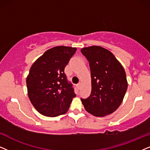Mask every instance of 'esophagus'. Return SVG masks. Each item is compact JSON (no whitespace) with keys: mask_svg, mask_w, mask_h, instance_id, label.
I'll return each mask as SVG.
<instances>
[{"mask_svg":"<svg viewBox=\"0 0 150 150\" xmlns=\"http://www.w3.org/2000/svg\"><path fill=\"white\" fill-rule=\"evenodd\" d=\"M77 88H78V89H80V87H81V83L80 82L78 83V84H77Z\"/></svg>","mask_w":150,"mask_h":150,"instance_id":"esophagus-1","label":"esophagus"}]
</instances>
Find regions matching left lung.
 <instances>
[{
	"instance_id": "left-lung-1",
	"label": "left lung",
	"mask_w": 150,
	"mask_h": 150,
	"mask_svg": "<svg viewBox=\"0 0 150 150\" xmlns=\"http://www.w3.org/2000/svg\"><path fill=\"white\" fill-rule=\"evenodd\" d=\"M89 62L91 75V93L81 98L87 112L96 116H105L122 103L127 89L126 73L121 64L107 49L90 46L81 50Z\"/></svg>"
}]
</instances>
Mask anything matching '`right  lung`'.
Here are the masks:
<instances>
[{
	"instance_id": "right-lung-1",
	"label": "right lung",
	"mask_w": 150,
	"mask_h": 150,
	"mask_svg": "<svg viewBox=\"0 0 150 150\" xmlns=\"http://www.w3.org/2000/svg\"><path fill=\"white\" fill-rule=\"evenodd\" d=\"M76 48L57 46L45 51L33 64L26 79L28 97L41 114L56 117L68 111L76 96L64 73Z\"/></svg>"
}]
</instances>
